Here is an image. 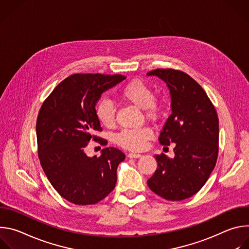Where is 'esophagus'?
Instances as JSON below:
<instances>
[{"mask_svg": "<svg viewBox=\"0 0 249 249\" xmlns=\"http://www.w3.org/2000/svg\"><path fill=\"white\" fill-rule=\"evenodd\" d=\"M140 157H141L140 154H135V153H129L128 154V158H130V159H138Z\"/></svg>", "mask_w": 249, "mask_h": 249, "instance_id": "1", "label": "esophagus"}]
</instances>
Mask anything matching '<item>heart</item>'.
I'll return each instance as SVG.
<instances>
[{
    "label": "heart",
    "instance_id": "heart-1",
    "mask_svg": "<svg viewBox=\"0 0 249 249\" xmlns=\"http://www.w3.org/2000/svg\"><path fill=\"white\" fill-rule=\"evenodd\" d=\"M118 97L125 103L132 104L144 110L147 120L157 122L163 114V105L156 98L154 89L145 82L133 80L119 92ZM95 115L99 123L106 128H113L116 123V112L113 105L107 100H100L95 105ZM153 138V132L148 127L133 130H123L115 137L116 144L130 151H142Z\"/></svg>",
    "mask_w": 249,
    "mask_h": 249
}]
</instances>
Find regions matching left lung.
Returning <instances> with one entry per match:
<instances>
[{"mask_svg": "<svg viewBox=\"0 0 249 249\" xmlns=\"http://www.w3.org/2000/svg\"><path fill=\"white\" fill-rule=\"evenodd\" d=\"M167 84L172 112L160 135L163 146L175 144L174 158L156 155L157 170L148 179L150 189L161 198L180 201L196 194L215 168L219 154V118L202 87L180 70L148 72Z\"/></svg>", "mask_w": 249, "mask_h": 249, "instance_id": "1", "label": "left lung"}]
</instances>
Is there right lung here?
Segmentation results:
<instances>
[{
	"label": "right lung",
	"instance_id": "add662e5",
	"mask_svg": "<svg viewBox=\"0 0 249 249\" xmlns=\"http://www.w3.org/2000/svg\"><path fill=\"white\" fill-rule=\"evenodd\" d=\"M125 79L122 75L74 74L62 81L41 105L36 121L40 164L54 189L76 205H93L114 188L120 150L109 147L100 157L85 153L90 140L101 146L107 141L95 115L101 93Z\"/></svg>",
	"mask_w": 249,
	"mask_h": 249
}]
</instances>
